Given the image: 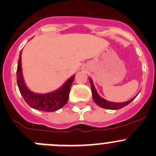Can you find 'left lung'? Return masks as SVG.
<instances>
[{"label": "left lung", "mask_w": 156, "mask_h": 156, "mask_svg": "<svg viewBox=\"0 0 156 156\" xmlns=\"http://www.w3.org/2000/svg\"><path fill=\"white\" fill-rule=\"evenodd\" d=\"M89 78L90 83H91V93H92V98L94 100V102L98 105L100 107L106 109H112V110H118V109H120L122 108L125 107V106L128 105L130 102H132L135 98L136 96H135L133 98H132L131 100L127 101H125V102H112V101H109L107 100L104 99L103 98H101V96L98 94L97 91H96V88H94V85L93 84V81L91 78Z\"/></svg>", "instance_id": "1"}]
</instances>
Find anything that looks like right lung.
Listing matches in <instances>:
<instances>
[{"instance_id": "obj_1", "label": "right lung", "mask_w": 156, "mask_h": 156, "mask_svg": "<svg viewBox=\"0 0 156 156\" xmlns=\"http://www.w3.org/2000/svg\"><path fill=\"white\" fill-rule=\"evenodd\" d=\"M21 52L19 55L17 69V82L19 91L30 107L36 110L51 112L62 108L67 103L75 75H72L58 89L46 94H37L30 91L24 82L21 67Z\"/></svg>"}]
</instances>
